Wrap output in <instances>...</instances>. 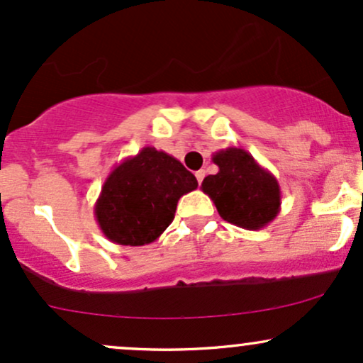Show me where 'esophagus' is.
Returning a JSON list of instances; mask_svg holds the SVG:
<instances>
[{"label":"esophagus","mask_w":363,"mask_h":363,"mask_svg":"<svg viewBox=\"0 0 363 363\" xmlns=\"http://www.w3.org/2000/svg\"><path fill=\"white\" fill-rule=\"evenodd\" d=\"M194 176H196V179H198V182H199V184H201V182H203V179H205V176H206V172H205V170H198V172H196Z\"/></svg>","instance_id":"34e87169"}]
</instances>
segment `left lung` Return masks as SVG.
<instances>
[{
	"label": "left lung",
	"instance_id": "1",
	"mask_svg": "<svg viewBox=\"0 0 363 363\" xmlns=\"http://www.w3.org/2000/svg\"><path fill=\"white\" fill-rule=\"evenodd\" d=\"M211 160L218 165V172L205 177L201 189L225 222L259 230L277 218L281 205L280 184L251 153L230 147L216 152Z\"/></svg>",
	"mask_w": 363,
	"mask_h": 363
}]
</instances>
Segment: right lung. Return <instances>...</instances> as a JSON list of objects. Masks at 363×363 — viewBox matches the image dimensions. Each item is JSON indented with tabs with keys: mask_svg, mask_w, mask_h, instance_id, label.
<instances>
[{
	"mask_svg": "<svg viewBox=\"0 0 363 363\" xmlns=\"http://www.w3.org/2000/svg\"><path fill=\"white\" fill-rule=\"evenodd\" d=\"M198 181L177 158L153 147L112 169L95 203L102 234L119 245L152 244L176 215L177 201Z\"/></svg>",
	"mask_w": 363,
	"mask_h": 363,
	"instance_id": "add662e5",
	"label": "right lung"
}]
</instances>
